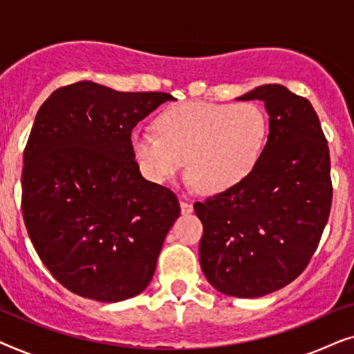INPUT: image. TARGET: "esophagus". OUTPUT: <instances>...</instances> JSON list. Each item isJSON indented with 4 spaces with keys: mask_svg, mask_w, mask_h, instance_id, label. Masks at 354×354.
I'll return each instance as SVG.
<instances>
[{
    "mask_svg": "<svg viewBox=\"0 0 354 354\" xmlns=\"http://www.w3.org/2000/svg\"><path fill=\"white\" fill-rule=\"evenodd\" d=\"M178 203H180V211H182V214H192V212H193V205H192L190 201L187 200L185 195L178 196Z\"/></svg>",
    "mask_w": 354,
    "mask_h": 354,
    "instance_id": "obj_1",
    "label": "esophagus"
}]
</instances>
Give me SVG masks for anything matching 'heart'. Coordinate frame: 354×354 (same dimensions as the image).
Wrapping results in <instances>:
<instances>
[{
	"label": "heart",
	"instance_id": "1",
	"mask_svg": "<svg viewBox=\"0 0 354 354\" xmlns=\"http://www.w3.org/2000/svg\"><path fill=\"white\" fill-rule=\"evenodd\" d=\"M158 133L135 127L130 147L140 172L166 183L185 166L205 195L234 190L251 176L263 156L268 115L256 103L187 101L156 119Z\"/></svg>",
	"mask_w": 354,
	"mask_h": 354
}]
</instances>
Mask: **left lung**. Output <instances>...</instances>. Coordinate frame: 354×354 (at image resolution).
<instances>
[{
    "label": "left lung",
    "instance_id": "1",
    "mask_svg": "<svg viewBox=\"0 0 354 354\" xmlns=\"http://www.w3.org/2000/svg\"><path fill=\"white\" fill-rule=\"evenodd\" d=\"M236 100L264 101L268 143L243 183L195 203L200 264L217 292L258 298L293 282L316 251L332 205L330 156L306 98L269 84Z\"/></svg>",
    "mask_w": 354,
    "mask_h": 354
}]
</instances>
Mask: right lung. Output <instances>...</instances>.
<instances>
[{"instance_id":"right-lung-1","label":"right lung","mask_w":354,"mask_h":354,"mask_svg":"<svg viewBox=\"0 0 354 354\" xmlns=\"http://www.w3.org/2000/svg\"><path fill=\"white\" fill-rule=\"evenodd\" d=\"M172 100L84 80L38 109L24 151V222L53 277L79 297L118 303L151 282L180 206L140 174L130 133Z\"/></svg>"}]
</instances>
